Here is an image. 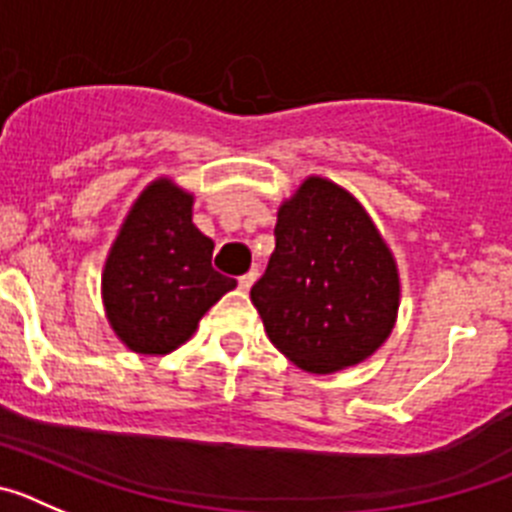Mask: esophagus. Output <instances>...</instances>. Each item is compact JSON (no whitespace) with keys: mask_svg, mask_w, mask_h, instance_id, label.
Returning <instances> with one entry per match:
<instances>
[{"mask_svg":"<svg viewBox=\"0 0 512 512\" xmlns=\"http://www.w3.org/2000/svg\"><path fill=\"white\" fill-rule=\"evenodd\" d=\"M256 279H259V269H251L248 274H243V277L238 279V287H241L243 292H248V289L253 287V282H256Z\"/></svg>","mask_w":512,"mask_h":512,"instance_id":"34e87169","label":"esophagus"}]
</instances>
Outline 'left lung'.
<instances>
[{"mask_svg":"<svg viewBox=\"0 0 512 512\" xmlns=\"http://www.w3.org/2000/svg\"><path fill=\"white\" fill-rule=\"evenodd\" d=\"M277 248L251 302L274 346L312 374L361 364L397 320L400 274L354 194L307 176L277 212Z\"/></svg>","mask_w":512,"mask_h":512,"instance_id":"8db88e82","label":"left lung"}]
</instances>
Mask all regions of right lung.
I'll return each mask as SVG.
<instances>
[{"label":"right lung","instance_id":"add662e5","mask_svg":"<svg viewBox=\"0 0 512 512\" xmlns=\"http://www.w3.org/2000/svg\"><path fill=\"white\" fill-rule=\"evenodd\" d=\"M194 197L156 179L130 207L102 271L115 336L135 354H171L235 279L212 269L215 243L192 223Z\"/></svg>","mask_w":512,"mask_h":512}]
</instances>
